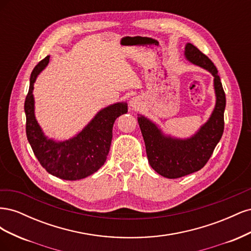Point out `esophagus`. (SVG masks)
<instances>
[{"label": "esophagus", "instance_id": "obj_1", "mask_svg": "<svg viewBox=\"0 0 251 251\" xmlns=\"http://www.w3.org/2000/svg\"><path fill=\"white\" fill-rule=\"evenodd\" d=\"M139 105H140V98L139 97H133L132 100H130V107L133 110L138 109Z\"/></svg>", "mask_w": 251, "mask_h": 251}]
</instances>
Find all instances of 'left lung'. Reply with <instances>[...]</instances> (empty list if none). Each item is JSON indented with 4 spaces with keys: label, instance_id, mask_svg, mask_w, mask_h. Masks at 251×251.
Segmentation results:
<instances>
[{
    "label": "left lung",
    "instance_id": "obj_1",
    "mask_svg": "<svg viewBox=\"0 0 251 251\" xmlns=\"http://www.w3.org/2000/svg\"><path fill=\"white\" fill-rule=\"evenodd\" d=\"M184 54L189 62L209 71L214 76L216 107L207 123L191 138L179 139L164 135L144 116L138 117L149 163L159 175L169 179L183 177L201 170L209 160L224 131L226 98L216 66L193 44H186Z\"/></svg>",
    "mask_w": 251,
    "mask_h": 251
}]
</instances>
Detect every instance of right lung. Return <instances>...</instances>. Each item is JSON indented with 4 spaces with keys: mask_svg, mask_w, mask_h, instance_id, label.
I'll return each instance as SVG.
<instances>
[{
    "mask_svg": "<svg viewBox=\"0 0 251 251\" xmlns=\"http://www.w3.org/2000/svg\"><path fill=\"white\" fill-rule=\"evenodd\" d=\"M46 56L35 66L25 100L26 134L33 153L49 174L64 180H79L100 170L107 160L115 120L127 112L126 102H117L98 112L81 132L66 141H54L44 135L34 115L33 83L49 63Z\"/></svg>",
    "mask_w": 251,
    "mask_h": 251,
    "instance_id": "obj_1",
    "label": "right lung"
}]
</instances>
